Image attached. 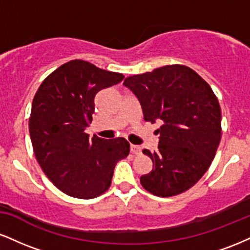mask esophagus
Listing matches in <instances>:
<instances>
[{
	"label": "esophagus",
	"mask_w": 250,
	"mask_h": 250,
	"mask_svg": "<svg viewBox=\"0 0 250 250\" xmlns=\"http://www.w3.org/2000/svg\"><path fill=\"white\" fill-rule=\"evenodd\" d=\"M130 151L135 155H139L141 154V147L136 145H130Z\"/></svg>",
	"instance_id": "1"
}]
</instances>
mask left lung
Segmentation results:
<instances>
[{"label":"left lung","mask_w":250,"mask_h":250,"mask_svg":"<svg viewBox=\"0 0 250 250\" xmlns=\"http://www.w3.org/2000/svg\"><path fill=\"white\" fill-rule=\"evenodd\" d=\"M123 84L139 99L147 122H160L157 150L143 149L153 170L140 182L169 197L188 190L208 170L221 141V108L210 85L182 64L129 76Z\"/></svg>","instance_id":"8db88e82"}]
</instances>
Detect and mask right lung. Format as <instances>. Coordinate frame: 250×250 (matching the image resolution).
<instances>
[{"label":"right lung","instance_id":"1","mask_svg":"<svg viewBox=\"0 0 250 250\" xmlns=\"http://www.w3.org/2000/svg\"><path fill=\"white\" fill-rule=\"evenodd\" d=\"M125 79L120 73L73 60L54 70L37 89L29 133L34 153L54 186L69 196L94 199L108 190L114 168L128 156L123 137L89 139L96 94Z\"/></svg>","mask_w":250,"mask_h":250}]
</instances>
